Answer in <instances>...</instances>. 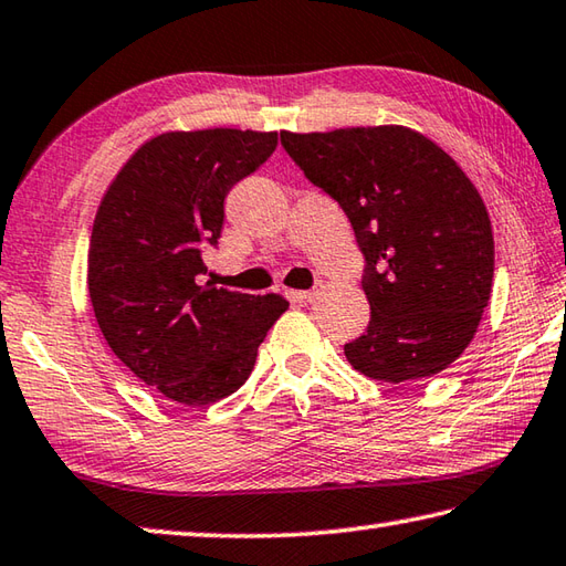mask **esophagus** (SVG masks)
Returning <instances> with one entry per match:
<instances>
[{
	"mask_svg": "<svg viewBox=\"0 0 566 566\" xmlns=\"http://www.w3.org/2000/svg\"><path fill=\"white\" fill-rule=\"evenodd\" d=\"M318 294V286H314V290H304V292H292V302H314Z\"/></svg>",
	"mask_w": 566,
	"mask_h": 566,
	"instance_id": "34e87169",
	"label": "esophagus"
}]
</instances>
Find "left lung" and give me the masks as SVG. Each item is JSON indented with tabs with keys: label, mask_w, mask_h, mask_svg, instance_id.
Instances as JSON below:
<instances>
[{
	"label": "left lung",
	"mask_w": 566,
	"mask_h": 566,
	"mask_svg": "<svg viewBox=\"0 0 566 566\" xmlns=\"http://www.w3.org/2000/svg\"><path fill=\"white\" fill-rule=\"evenodd\" d=\"M304 176L338 202L364 254L366 332L344 346L388 384L436 376L485 312L495 242L475 185L433 140L403 126L280 133Z\"/></svg>",
	"instance_id": "obj_1"
}]
</instances>
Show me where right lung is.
I'll return each instance as SVG.
<instances>
[{
  "label": "right lung",
  "mask_w": 566,
  "mask_h": 566,
  "mask_svg": "<svg viewBox=\"0 0 566 566\" xmlns=\"http://www.w3.org/2000/svg\"><path fill=\"white\" fill-rule=\"evenodd\" d=\"M276 148V133H163L106 190L88 244V294L111 352L143 384L202 408L248 381L256 348L286 312L276 294L200 284L224 198Z\"/></svg>",
  "instance_id": "right-lung-1"
}]
</instances>
